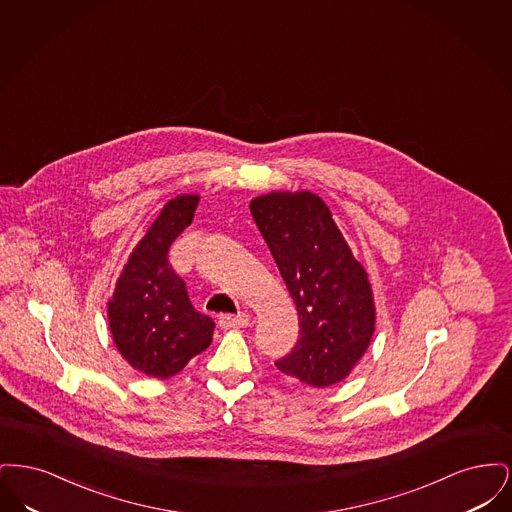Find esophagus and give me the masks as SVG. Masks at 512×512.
Instances as JSON below:
<instances>
[{
	"instance_id": "34e87169",
	"label": "esophagus",
	"mask_w": 512,
	"mask_h": 512,
	"mask_svg": "<svg viewBox=\"0 0 512 512\" xmlns=\"http://www.w3.org/2000/svg\"><path fill=\"white\" fill-rule=\"evenodd\" d=\"M249 324V317L242 313V315H220L219 326L222 330H238V328H245Z\"/></svg>"
}]
</instances>
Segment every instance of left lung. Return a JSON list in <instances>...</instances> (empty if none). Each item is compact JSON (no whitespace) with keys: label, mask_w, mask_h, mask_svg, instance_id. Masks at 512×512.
<instances>
[{"label":"left lung","mask_w":512,"mask_h":512,"mask_svg":"<svg viewBox=\"0 0 512 512\" xmlns=\"http://www.w3.org/2000/svg\"><path fill=\"white\" fill-rule=\"evenodd\" d=\"M249 209L299 318V340L276 366L307 386H334L361 361L376 328L365 267L317 194L270 192Z\"/></svg>","instance_id":"8db88e82"}]
</instances>
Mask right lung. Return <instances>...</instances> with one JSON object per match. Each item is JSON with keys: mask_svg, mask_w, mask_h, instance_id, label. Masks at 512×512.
Segmentation results:
<instances>
[{"mask_svg": "<svg viewBox=\"0 0 512 512\" xmlns=\"http://www.w3.org/2000/svg\"><path fill=\"white\" fill-rule=\"evenodd\" d=\"M199 195L165 203L132 249L107 301L113 343L134 370L167 380L205 351L215 322L197 313L184 282L169 265V247L192 224Z\"/></svg>", "mask_w": 512, "mask_h": 512, "instance_id": "1", "label": "right lung"}]
</instances>
